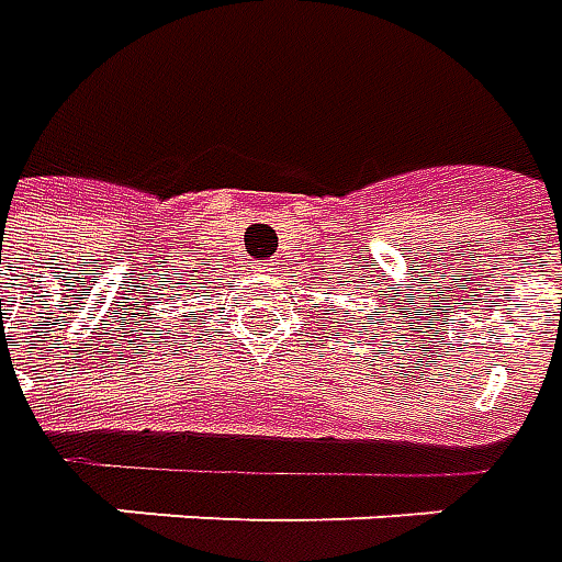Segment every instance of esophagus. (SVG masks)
<instances>
[{
  "mask_svg": "<svg viewBox=\"0 0 562 562\" xmlns=\"http://www.w3.org/2000/svg\"><path fill=\"white\" fill-rule=\"evenodd\" d=\"M262 272H274V266H272V262H262Z\"/></svg>",
  "mask_w": 562,
  "mask_h": 562,
  "instance_id": "obj_1",
  "label": "esophagus"
}]
</instances>
